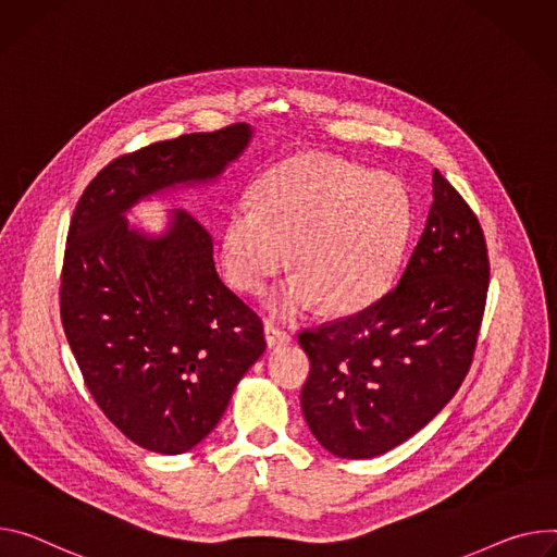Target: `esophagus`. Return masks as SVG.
Listing matches in <instances>:
<instances>
[{
	"mask_svg": "<svg viewBox=\"0 0 557 557\" xmlns=\"http://www.w3.org/2000/svg\"><path fill=\"white\" fill-rule=\"evenodd\" d=\"M264 335H267V344L269 346H282V344H288L290 342V333L273 322H267L264 324Z\"/></svg>",
	"mask_w": 557,
	"mask_h": 557,
	"instance_id": "obj_1",
	"label": "esophagus"
}]
</instances>
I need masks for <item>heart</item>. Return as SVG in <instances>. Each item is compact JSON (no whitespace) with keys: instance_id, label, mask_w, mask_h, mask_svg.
<instances>
[{"instance_id":"obj_1","label":"heart","mask_w":557,"mask_h":557,"mask_svg":"<svg viewBox=\"0 0 557 557\" xmlns=\"http://www.w3.org/2000/svg\"><path fill=\"white\" fill-rule=\"evenodd\" d=\"M413 226L411 195L397 177L324 153L267 171L252 205L222 231V264L244 293H262L290 262L297 275L273 297L280 315L324 301L335 315L367 309L388 288Z\"/></svg>"}]
</instances>
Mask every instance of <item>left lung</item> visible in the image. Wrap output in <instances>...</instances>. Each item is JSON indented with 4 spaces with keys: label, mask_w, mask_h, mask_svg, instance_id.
I'll return each instance as SVG.
<instances>
[{
    "label": "left lung",
    "mask_w": 557,
    "mask_h": 557,
    "mask_svg": "<svg viewBox=\"0 0 557 557\" xmlns=\"http://www.w3.org/2000/svg\"><path fill=\"white\" fill-rule=\"evenodd\" d=\"M478 215L440 171L397 286L371 307L299 333L311 373L301 411L337 458H375L429 424L465 382L486 307Z\"/></svg>",
    "instance_id": "obj_1"
}]
</instances>
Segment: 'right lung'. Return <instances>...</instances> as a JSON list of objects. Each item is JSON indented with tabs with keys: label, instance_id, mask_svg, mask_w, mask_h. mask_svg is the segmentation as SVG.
Segmentation results:
<instances>
[{
	"label": "right lung",
	"instance_id": "obj_1",
	"mask_svg": "<svg viewBox=\"0 0 557 557\" xmlns=\"http://www.w3.org/2000/svg\"><path fill=\"white\" fill-rule=\"evenodd\" d=\"M250 135L239 122L120 156L71 220L62 326L97 407L146 450L180 455L205 440L267 339L262 318L220 280L213 237L193 213L173 211L160 237L131 228L124 213L177 184L215 180Z\"/></svg>",
	"mask_w": 557,
	"mask_h": 557
}]
</instances>
